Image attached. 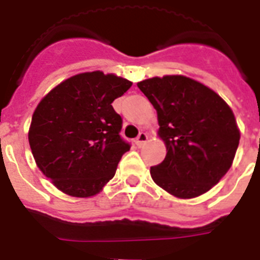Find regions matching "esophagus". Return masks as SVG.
I'll return each instance as SVG.
<instances>
[{
	"mask_svg": "<svg viewBox=\"0 0 260 260\" xmlns=\"http://www.w3.org/2000/svg\"><path fill=\"white\" fill-rule=\"evenodd\" d=\"M147 140H148V136H147V134L142 132V134H139V136L136 138L135 143H136V146H138V147H143V146H144V143H146Z\"/></svg>",
	"mask_w": 260,
	"mask_h": 260,
	"instance_id": "1",
	"label": "esophagus"
}]
</instances>
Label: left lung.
<instances>
[{"label": "left lung", "mask_w": 260, "mask_h": 260, "mask_svg": "<svg viewBox=\"0 0 260 260\" xmlns=\"http://www.w3.org/2000/svg\"><path fill=\"white\" fill-rule=\"evenodd\" d=\"M152 104L166 158L151 167L158 186L178 198L206 193L230 170L240 140L236 118L216 91L183 75L138 83Z\"/></svg>", "instance_id": "obj_1"}]
</instances>
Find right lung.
I'll list each match as a JSON object with an SVG mask.
<instances>
[{
	"label": "right lung",
	"mask_w": 260,
	"mask_h": 260,
	"mask_svg": "<svg viewBox=\"0 0 260 260\" xmlns=\"http://www.w3.org/2000/svg\"><path fill=\"white\" fill-rule=\"evenodd\" d=\"M131 86L114 74L81 73L39 102L28 140L40 171L60 191L91 197L114 177L131 146L120 136L122 120L112 102Z\"/></svg>",
	"instance_id": "obj_1"
}]
</instances>
